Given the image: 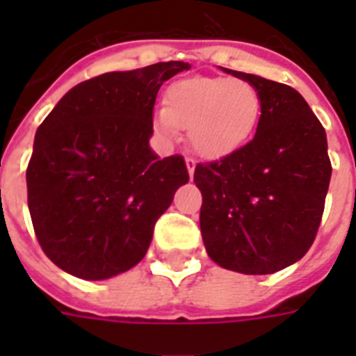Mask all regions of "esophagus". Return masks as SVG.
Instances as JSON below:
<instances>
[{"instance_id":"1","label":"esophagus","mask_w":356,"mask_h":356,"mask_svg":"<svg viewBox=\"0 0 356 356\" xmlns=\"http://www.w3.org/2000/svg\"><path fill=\"white\" fill-rule=\"evenodd\" d=\"M186 168H188V175H190V179L194 177V172H195V161L194 159H186Z\"/></svg>"}]
</instances>
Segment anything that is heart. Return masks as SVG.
I'll return each instance as SVG.
<instances>
[{"label": "heart", "mask_w": 356, "mask_h": 356, "mask_svg": "<svg viewBox=\"0 0 356 356\" xmlns=\"http://www.w3.org/2000/svg\"><path fill=\"white\" fill-rule=\"evenodd\" d=\"M166 107L155 123L166 138L179 127L188 129L190 145L197 155L220 161L248 144L262 114V97L248 81L231 77H188L166 90Z\"/></svg>", "instance_id": "1"}]
</instances>
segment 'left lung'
<instances>
[{
	"mask_svg": "<svg viewBox=\"0 0 356 356\" xmlns=\"http://www.w3.org/2000/svg\"><path fill=\"white\" fill-rule=\"evenodd\" d=\"M222 70L259 90L262 114L249 144L195 166L201 236L218 266L268 275L298 262L314 242L332 173L327 134L292 86Z\"/></svg>",
	"mask_w": 356,
	"mask_h": 356,
	"instance_id": "obj_1",
	"label": "left lung"
}]
</instances>
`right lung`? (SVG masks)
<instances>
[{
  "label": "right lung",
  "instance_id": "right-lung-1",
  "mask_svg": "<svg viewBox=\"0 0 356 356\" xmlns=\"http://www.w3.org/2000/svg\"><path fill=\"white\" fill-rule=\"evenodd\" d=\"M183 70L190 64L170 60L83 81L36 129L31 220L47 259L70 275L103 281L138 264L188 183L183 156L149 147L156 92Z\"/></svg>",
  "mask_w": 356,
  "mask_h": 356
}]
</instances>
